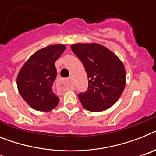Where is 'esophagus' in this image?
<instances>
[{"mask_svg":"<svg viewBox=\"0 0 156 156\" xmlns=\"http://www.w3.org/2000/svg\"><path fill=\"white\" fill-rule=\"evenodd\" d=\"M57 85H58L59 88L63 90L74 87V80H73V78H72V77H69V78H67V79L60 78V79L58 81V82H57Z\"/></svg>","mask_w":156,"mask_h":156,"instance_id":"obj_1","label":"esophagus"}]
</instances>
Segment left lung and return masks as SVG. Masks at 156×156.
<instances>
[{"label":"left lung","mask_w":156,"mask_h":156,"mask_svg":"<svg viewBox=\"0 0 156 156\" xmlns=\"http://www.w3.org/2000/svg\"><path fill=\"white\" fill-rule=\"evenodd\" d=\"M70 48L82 62L88 77V89L78 94L83 107L93 112L110 108L125 88L122 62L111 50L96 43H78Z\"/></svg>","instance_id":"1"}]
</instances>
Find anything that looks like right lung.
I'll return each instance as SVG.
<instances>
[{"label":"right lung","instance_id":"right-lung-1","mask_svg":"<svg viewBox=\"0 0 156 156\" xmlns=\"http://www.w3.org/2000/svg\"><path fill=\"white\" fill-rule=\"evenodd\" d=\"M66 45H49L37 51L22 66L16 78L19 93L32 108L49 111L58 106L59 98L53 92L56 79L55 62Z\"/></svg>","mask_w":156,"mask_h":156}]
</instances>
